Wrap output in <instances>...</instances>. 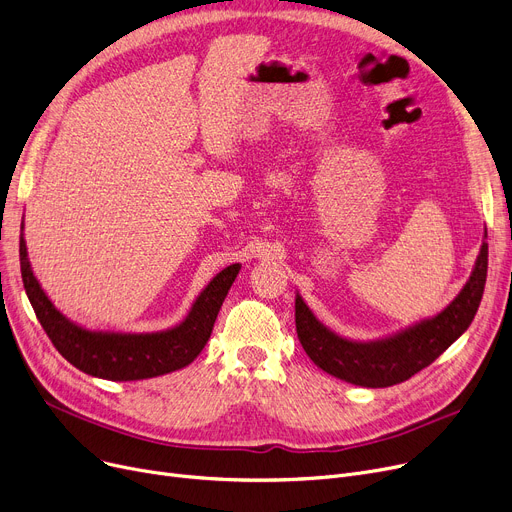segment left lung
Here are the masks:
<instances>
[{
	"instance_id": "left-lung-1",
	"label": "left lung",
	"mask_w": 512,
	"mask_h": 512,
	"mask_svg": "<svg viewBox=\"0 0 512 512\" xmlns=\"http://www.w3.org/2000/svg\"><path fill=\"white\" fill-rule=\"evenodd\" d=\"M488 232L473 272L461 292L438 315L417 321L378 340H351L332 332L313 315L301 294L294 299L297 334L309 359L338 380L363 388H388L409 380L432 365L446 348L465 334L479 309L488 276Z\"/></svg>"
}]
</instances>
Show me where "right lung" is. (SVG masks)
<instances>
[{
    "mask_svg": "<svg viewBox=\"0 0 512 512\" xmlns=\"http://www.w3.org/2000/svg\"><path fill=\"white\" fill-rule=\"evenodd\" d=\"M24 222L20 226V272L26 297L37 319L60 355L76 369L93 378L110 382H134L157 378L193 363L207 344L215 317L226 294L240 272V263L228 265L199 292L191 311L180 324L159 332H114L89 330L70 321L49 301L33 274L24 240Z\"/></svg>",
    "mask_w": 512,
    "mask_h": 512,
    "instance_id": "right-lung-1",
    "label": "right lung"
}]
</instances>
